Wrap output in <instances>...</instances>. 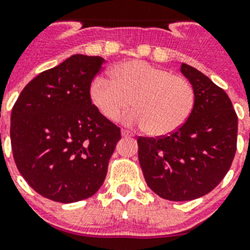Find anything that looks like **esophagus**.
Returning <instances> with one entry per match:
<instances>
[{
    "label": "esophagus",
    "mask_w": 250,
    "mask_h": 250,
    "mask_svg": "<svg viewBox=\"0 0 250 250\" xmlns=\"http://www.w3.org/2000/svg\"><path fill=\"white\" fill-rule=\"evenodd\" d=\"M121 135H123L124 138H130V136H134V134H132L131 131H129V130L123 129L121 130Z\"/></svg>",
    "instance_id": "esophagus-1"
}]
</instances>
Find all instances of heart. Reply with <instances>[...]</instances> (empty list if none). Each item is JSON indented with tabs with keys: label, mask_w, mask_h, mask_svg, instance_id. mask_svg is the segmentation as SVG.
Listing matches in <instances>:
<instances>
[{
	"label": "heart",
	"mask_w": 250,
	"mask_h": 250,
	"mask_svg": "<svg viewBox=\"0 0 250 250\" xmlns=\"http://www.w3.org/2000/svg\"><path fill=\"white\" fill-rule=\"evenodd\" d=\"M111 77H95L90 98L104 118L116 121L130 106L123 121L147 129L152 135L171 134L189 119L195 105L191 83L167 68L131 60L111 70Z\"/></svg>",
	"instance_id": "heart-1"
}]
</instances>
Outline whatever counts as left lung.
Wrapping results in <instances>:
<instances>
[{"label": "left lung", "instance_id": "obj_1", "mask_svg": "<svg viewBox=\"0 0 250 250\" xmlns=\"http://www.w3.org/2000/svg\"><path fill=\"white\" fill-rule=\"evenodd\" d=\"M180 71L195 92L189 119L167 136L138 138L147 187L171 202L210 193L228 173L237 151L238 116L227 92L187 63Z\"/></svg>", "mask_w": 250, "mask_h": 250}]
</instances>
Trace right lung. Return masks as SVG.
<instances>
[{
  "instance_id": "right-lung-1",
  "label": "right lung",
  "mask_w": 250,
  "mask_h": 250,
  "mask_svg": "<svg viewBox=\"0 0 250 250\" xmlns=\"http://www.w3.org/2000/svg\"><path fill=\"white\" fill-rule=\"evenodd\" d=\"M105 60L72 55L22 90L11 114L16 167L40 195L57 203L87 199L100 189L120 127L91 103L90 86Z\"/></svg>"
}]
</instances>
